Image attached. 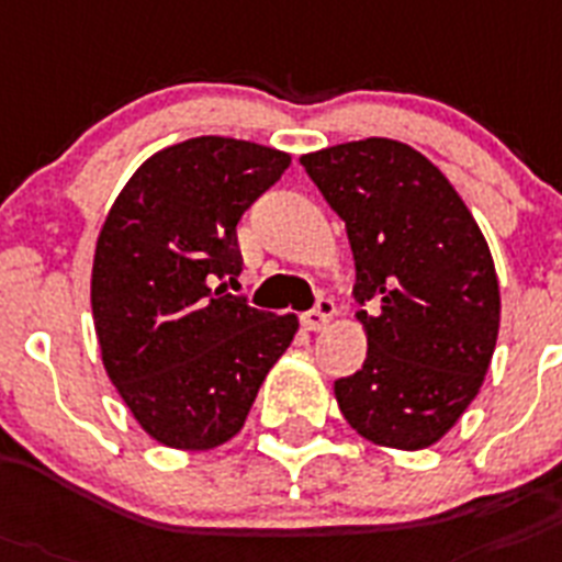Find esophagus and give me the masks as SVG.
<instances>
[{"mask_svg": "<svg viewBox=\"0 0 562 562\" xmlns=\"http://www.w3.org/2000/svg\"><path fill=\"white\" fill-rule=\"evenodd\" d=\"M331 317H334V303L331 300H325V296H319L317 305L303 314V325L308 328V331H323L325 325L331 323Z\"/></svg>", "mask_w": 562, "mask_h": 562, "instance_id": "obj_1", "label": "esophagus"}]
</instances>
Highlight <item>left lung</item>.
Segmentation results:
<instances>
[{
    "label": "left lung",
    "instance_id": "obj_1",
    "mask_svg": "<svg viewBox=\"0 0 562 562\" xmlns=\"http://www.w3.org/2000/svg\"><path fill=\"white\" fill-rule=\"evenodd\" d=\"M351 239L362 369L334 383L374 446L428 449L480 394L499 331V282L477 220L412 145L371 136L300 157Z\"/></svg>",
    "mask_w": 562,
    "mask_h": 562
}]
</instances>
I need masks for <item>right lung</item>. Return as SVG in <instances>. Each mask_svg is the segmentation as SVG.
<instances>
[{
    "label": "right lung",
    "instance_id": "obj_1",
    "mask_svg": "<svg viewBox=\"0 0 562 562\" xmlns=\"http://www.w3.org/2000/svg\"><path fill=\"white\" fill-rule=\"evenodd\" d=\"M291 165L285 150L196 136L145 159L97 237L91 308L102 366L148 437L179 451L228 442L300 319L251 308L237 223Z\"/></svg>",
    "mask_w": 562,
    "mask_h": 562
}]
</instances>
